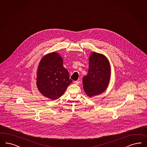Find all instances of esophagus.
Listing matches in <instances>:
<instances>
[{"mask_svg":"<svg viewBox=\"0 0 147 147\" xmlns=\"http://www.w3.org/2000/svg\"><path fill=\"white\" fill-rule=\"evenodd\" d=\"M74 83H75V84L78 85V84H80V81H74Z\"/></svg>","mask_w":147,"mask_h":147,"instance_id":"esophagus-1","label":"esophagus"}]
</instances>
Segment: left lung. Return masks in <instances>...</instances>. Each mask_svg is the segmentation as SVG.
Here are the masks:
<instances>
[{
	"label": "left lung",
	"mask_w": 147,
	"mask_h": 147,
	"mask_svg": "<svg viewBox=\"0 0 147 147\" xmlns=\"http://www.w3.org/2000/svg\"><path fill=\"white\" fill-rule=\"evenodd\" d=\"M111 77V67L107 58L103 55L93 52L89 58V69L83 78V88L92 98L103 92L108 87Z\"/></svg>",
	"instance_id": "8db88e82"
}]
</instances>
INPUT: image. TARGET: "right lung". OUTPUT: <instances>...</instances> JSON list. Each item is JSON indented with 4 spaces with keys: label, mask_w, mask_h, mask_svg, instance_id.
<instances>
[{
    "label": "right lung",
    "mask_w": 147,
    "mask_h": 147,
    "mask_svg": "<svg viewBox=\"0 0 147 147\" xmlns=\"http://www.w3.org/2000/svg\"><path fill=\"white\" fill-rule=\"evenodd\" d=\"M56 52L45 55L39 63L36 86L44 96L55 100L61 96L72 81Z\"/></svg>",
    "instance_id": "1"
}]
</instances>
